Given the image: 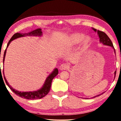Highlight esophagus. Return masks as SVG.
Segmentation results:
<instances>
[{"label":"esophagus","mask_w":121,"mask_h":121,"mask_svg":"<svg viewBox=\"0 0 121 121\" xmlns=\"http://www.w3.org/2000/svg\"><path fill=\"white\" fill-rule=\"evenodd\" d=\"M69 66L66 63H63L60 66V70H66V69H68Z\"/></svg>","instance_id":"34e87169"}]
</instances>
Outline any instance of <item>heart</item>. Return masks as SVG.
<instances>
[{
	"instance_id": "obj_1",
	"label": "heart",
	"mask_w": 121,
	"mask_h": 121,
	"mask_svg": "<svg viewBox=\"0 0 121 121\" xmlns=\"http://www.w3.org/2000/svg\"><path fill=\"white\" fill-rule=\"evenodd\" d=\"M84 35L82 34H74L72 35L70 39L68 40L67 43V45L71 46L77 44L78 43L81 42L84 38ZM89 41V38H85L84 40V44H87Z\"/></svg>"
}]
</instances>
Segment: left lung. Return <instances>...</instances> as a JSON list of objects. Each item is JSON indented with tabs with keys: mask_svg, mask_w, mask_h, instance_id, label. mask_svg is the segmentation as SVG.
<instances>
[{
	"mask_svg": "<svg viewBox=\"0 0 121 121\" xmlns=\"http://www.w3.org/2000/svg\"><path fill=\"white\" fill-rule=\"evenodd\" d=\"M93 30L95 32H97V30H95V29L93 28ZM97 34H98V36H99L100 42L102 43V44H104V45H109V46H111V47H113V48H114V52L116 53V51H115L114 48L113 43H112V41H111V40L110 39L109 37H108V36L107 35L105 34V32H104L101 31V30H97ZM114 74H115V77H116V71L114 72ZM99 95H100V94H99ZM99 95H96V96L93 97V98H95V97H96L97 96H99Z\"/></svg>",
	"mask_w": 121,
	"mask_h": 121,
	"instance_id": "left-lung-1",
	"label": "left lung"
}]
</instances>
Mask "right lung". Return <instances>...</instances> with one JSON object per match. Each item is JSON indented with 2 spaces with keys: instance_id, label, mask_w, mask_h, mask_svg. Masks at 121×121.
Masks as SVG:
<instances>
[{
  "instance_id": "1",
  "label": "right lung",
  "mask_w": 121,
  "mask_h": 121,
  "mask_svg": "<svg viewBox=\"0 0 121 121\" xmlns=\"http://www.w3.org/2000/svg\"><path fill=\"white\" fill-rule=\"evenodd\" d=\"M42 34V31L40 28L37 29V30H33V31L27 33V34H19V33H16L13 35L12 36L10 40L8 41V43L7 44V48L8 47L9 44H10L11 41H12V40L16 39L19 38V37L24 36H40ZM6 51L7 48L5 50L4 53V57H3V62L4 61V58L5 56V53H6ZM59 73V71H58V69L56 68L55 69V70L53 71V72L51 73V74L47 77L46 80H45V83H44V85L42 87V88L38 90L37 91H27V92H22V91H16V90L14 89L11 87V86L9 85L8 84V82L7 81L6 79H5L4 76V78L5 81L6 82L7 85H8V86L10 88V89L13 91L15 94L18 95V96L22 97L23 98H25V99H40V98H43V97H45L48 93L49 92L50 89H51V85H52V81L53 79L54 78V77H55ZM4 74V73H3Z\"/></svg>"
}]
</instances>
